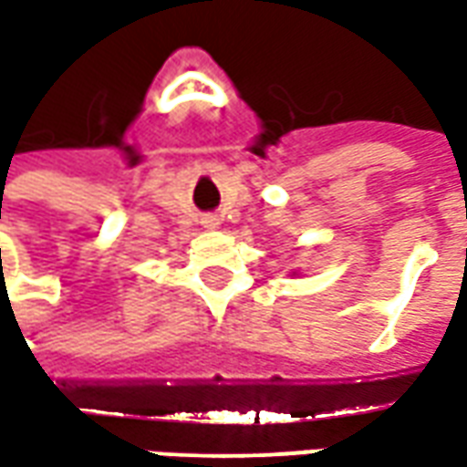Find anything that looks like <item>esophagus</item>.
<instances>
[{"label":"esophagus","mask_w":467,"mask_h":467,"mask_svg":"<svg viewBox=\"0 0 467 467\" xmlns=\"http://www.w3.org/2000/svg\"><path fill=\"white\" fill-rule=\"evenodd\" d=\"M218 223H221V221H218V216L203 218V226H206V228H218Z\"/></svg>","instance_id":"esophagus-1"}]
</instances>
